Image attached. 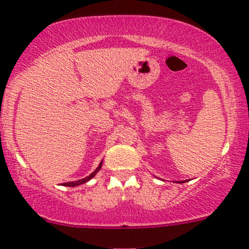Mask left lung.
<instances>
[{"label": "left lung", "mask_w": 249, "mask_h": 249, "mask_svg": "<svg viewBox=\"0 0 249 249\" xmlns=\"http://www.w3.org/2000/svg\"><path fill=\"white\" fill-rule=\"evenodd\" d=\"M183 182H184V181H183ZM183 182H182V181H181V182H180V183H183Z\"/></svg>", "instance_id": "8db88e82"}]
</instances>
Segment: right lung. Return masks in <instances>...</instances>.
<instances>
[{
  "label": "right lung",
  "instance_id": "add662e5",
  "mask_svg": "<svg viewBox=\"0 0 249 249\" xmlns=\"http://www.w3.org/2000/svg\"><path fill=\"white\" fill-rule=\"evenodd\" d=\"M102 163H103V162H101V163H99V165L97 166V169H96V170L93 171V173L91 174V175L86 176L85 178H81V180H78V181H73V182H66V183H65V186H68V187H75V186H80V184H83V183H85V182L89 181V180H91L92 178H94V175H96V174L98 173L99 170H101V168H102Z\"/></svg>",
  "mask_w": 249,
  "mask_h": 249
}]
</instances>
